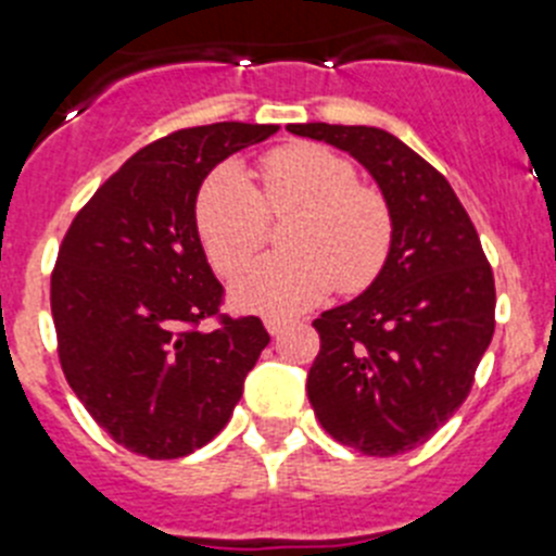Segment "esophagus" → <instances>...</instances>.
<instances>
[{
	"label": "esophagus",
	"instance_id": "obj_1",
	"mask_svg": "<svg viewBox=\"0 0 556 556\" xmlns=\"http://www.w3.org/2000/svg\"><path fill=\"white\" fill-rule=\"evenodd\" d=\"M264 326H267V331L273 333V337H278V333H281L289 323L283 320V317H267V320H264Z\"/></svg>",
	"mask_w": 556,
	"mask_h": 556
}]
</instances>
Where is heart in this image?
Listing matches in <instances>:
<instances>
[{
	"mask_svg": "<svg viewBox=\"0 0 556 556\" xmlns=\"http://www.w3.org/2000/svg\"><path fill=\"white\" fill-rule=\"evenodd\" d=\"M262 191L239 166H219L198 198V230L219 275L248 267L269 236V214L298 211L283 248L233 283L239 308L273 317L320 303L333 287L356 294L376 281L392 250L384 194L356 184L351 161L320 144L275 147L262 161Z\"/></svg>",
	"mask_w": 556,
	"mask_h": 556,
	"instance_id": "1",
	"label": "heart"
}]
</instances>
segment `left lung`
<instances>
[{"label": "left lung", "instance_id": "left-lung-1", "mask_svg": "<svg viewBox=\"0 0 556 556\" xmlns=\"http://www.w3.org/2000/svg\"><path fill=\"white\" fill-rule=\"evenodd\" d=\"M287 130L353 155L384 194L395 228L376 281L312 323L320 353L308 401L337 443L367 456L404 454L473 387L495 331L493 269L448 180L392 132L326 122Z\"/></svg>", "mask_w": 556, "mask_h": 556}]
</instances>
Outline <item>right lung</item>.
Returning <instances> with one entry per match:
<instances>
[{"label":"right lung","mask_w":556,"mask_h":556,"mask_svg":"<svg viewBox=\"0 0 556 556\" xmlns=\"http://www.w3.org/2000/svg\"><path fill=\"white\" fill-rule=\"evenodd\" d=\"M278 125L189 127L152 141L94 191L68 225L52 269V320L68 387L119 445L178 459L233 415L269 333L219 314L198 233V191L233 152ZM219 316L214 332L199 323Z\"/></svg>","instance_id":"add662e5"}]
</instances>
